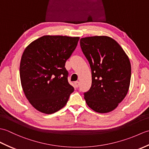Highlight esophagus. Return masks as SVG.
Returning a JSON list of instances; mask_svg holds the SVG:
<instances>
[{
    "label": "esophagus",
    "instance_id": "1",
    "mask_svg": "<svg viewBox=\"0 0 149 149\" xmlns=\"http://www.w3.org/2000/svg\"><path fill=\"white\" fill-rule=\"evenodd\" d=\"M74 84H75V86L76 88H78L79 86V81H75Z\"/></svg>",
    "mask_w": 149,
    "mask_h": 149
}]
</instances>
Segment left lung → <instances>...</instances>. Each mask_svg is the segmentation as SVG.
Returning <instances> with one entry per match:
<instances>
[{"label":"left lung","instance_id":"8db88e82","mask_svg":"<svg viewBox=\"0 0 149 149\" xmlns=\"http://www.w3.org/2000/svg\"><path fill=\"white\" fill-rule=\"evenodd\" d=\"M80 45L91 70V86L84 93L87 105L97 113L111 111L128 92L131 76L128 56L108 36L83 38Z\"/></svg>","mask_w":149,"mask_h":149}]
</instances>
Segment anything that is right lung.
<instances>
[{
  "mask_svg": "<svg viewBox=\"0 0 149 149\" xmlns=\"http://www.w3.org/2000/svg\"><path fill=\"white\" fill-rule=\"evenodd\" d=\"M79 40V37L43 36L25 49L20 65L22 87L39 111L52 114L67 103L74 88L68 83L65 66Z\"/></svg>",
  "mask_w": 149,
  "mask_h": 149,
  "instance_id": "right-lung-1",
  "label": "right lung"
}]
</instances>
